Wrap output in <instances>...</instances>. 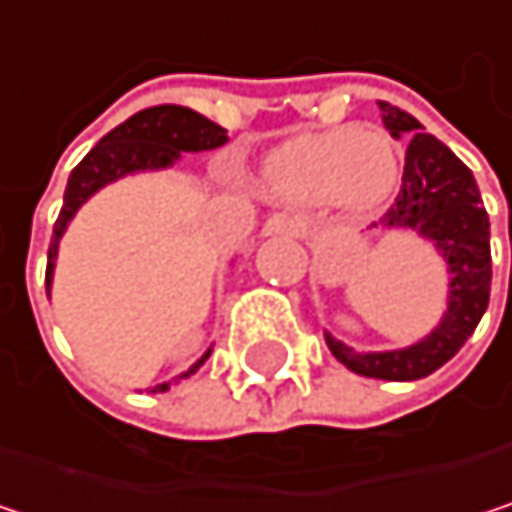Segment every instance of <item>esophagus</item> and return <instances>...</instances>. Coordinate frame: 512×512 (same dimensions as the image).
<instances>
[{
	"label": "esophagus",
	"mask_w": 512,
	"mask_h": 512,
	"mask_svg": "<svg viewBox=\"0 0 512 512\" xmlns=\"http://www.w3.org/2000/svg\"><path fill=\"white\" fill-rule=\"evenodd\" d=\"M299 228V222L293 219V216H287V213H272L269 219H266V225H263V234L266 237H272V234H293Z\"/></svg>",
	"instance_id": "34e87169"
}]
</instances>
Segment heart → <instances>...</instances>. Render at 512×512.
Listing matches in <instances>:
<instances>
[{
	"label": "heart",
	"instance_id": "b5f03b06",
	"mask_svg": "<svg viewBox=\"0 0 512 512\" xmlns=\"http://www.w3.org/2000/svg\"><path fill=\"white\" fill-rule=\"evenodd\" d=\"M260 174L281 201L311 204L329 198L350 210H373L397 189L400 159L388 136L341 127L302 133L272 148Z\"/></svg>",
	"mask_w": 512,
	"mask_h": 512
}]
</instances>
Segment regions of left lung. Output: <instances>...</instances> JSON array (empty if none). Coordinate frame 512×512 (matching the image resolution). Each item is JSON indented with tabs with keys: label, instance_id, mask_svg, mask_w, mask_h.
Returning <instances> with one entry per match:
<instances>
[{
	"label": "left lung",
	"instance_id": "1",
	"mask_svg": "<svg viewBox=\"0 0 512 512\" xmlns=\"http://www.w3.org/2000/svg\"><path fill=\"white\" fill-rule=\"evenodd\" d=\"M379 112L385 130L394 139L409 136L403 186L391 210L382 216V228H412L436 243L451 272L448 311L424 341L406 350L356 353L332 335H326V344L332 356L358 376L412 382L430 376L457 356L489 305V216L471 171L448 145L424 133V127L409 112L391 103L379 100Z\"/></svg>",
	"mask_w": 512,
	"mask_h": 512
}]
</instances>
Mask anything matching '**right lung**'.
<instances>
[{
    "label": "right lung",
    "instance_id": "right-lung-1",
    "mask_svg": "<svg viewBox=\"0 0 512 512\" xmlns=\"http://www.w3.org/2000/svg\"><path fill=\"white\" fill-rule=\"evenodd\" d=\"M228 142V130L213 124L210 118L186 109V106H154L142 109L133 118H127L121 127L106 133L88 156L70 171L67 189H64V204L52 228L50 252H47V293L52 287V269L58 257V240L67 231V222L76 216V210L106 183L133 174V171H151V168H168L174 159H180L183 151H213ZM210 358V350L198 358L180 379L192 376L204 361ZM171 382L156 385L154 391H165Z\"/></svg>",
    "mask_w": 512,
    "mask_h": 512
}]
</instances>
